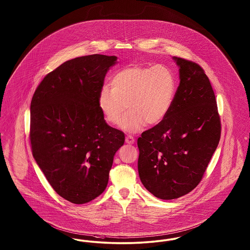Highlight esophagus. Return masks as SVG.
Here are the masks:
<instances>
[{
  "instance_id": "1",
  "label": "esophagus",
  "mask_w": 250,
  "mask_h": 250,
  "mask_svg": "<svg viewBox=\"0 0 250 250\" xmlns=\"http://www.w3.org/2000/svg\"><path fill=\"white\" fill-rule=\"evenodd\" d=\"M125 142H126L127 144H134V143H135V139H134L133 137H131V136H127V137L125 138Z\"/></svg>"
}]
</instances>
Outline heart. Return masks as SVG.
Here are the masks:
<instances>
[{"label": "heart", "mask_w": 250, "mask_h": 250, "mask_svg": "<svg viewBox=\"0 0 250 250\" xmlns=\"http://www.w3.org/2000/svg\"><path fill=\"white\" fill-rule=\"evenodd\" d=\"M100 90L98 106L108 123L137 133L145 125L156 126L167 117L176 96V79L164 65H134L115 72Z\"/></svg>", "instance_id": "obj_1"}]
</instances>
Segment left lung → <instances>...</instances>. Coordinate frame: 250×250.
<instances>
[{"mask_svg":"<svg viewBox=\"0 0 250 250\" xmlns=\"http://www.w3.org/2000/svg\"><path fill=\"white\" fill-rule=\"evenodd\" d=\"M180 85L167 117L138 140L140 179L157 198H179L199 183L220 139L217 101L198 64L173 57Z\"/></svg>","mask_w":250,"mask_h":250,"instance_id":"left-lung-1","label":"left lung"}]
</instances>
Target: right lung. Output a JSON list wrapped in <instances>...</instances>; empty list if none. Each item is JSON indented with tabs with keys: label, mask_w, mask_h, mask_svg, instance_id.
Returning a JSON list of instances; mask_svg holds the SVG:
<instances>
[{
	"label": "right lung",
	"mask_w": 250,
	"mask_h": 250,
	"mask_svg": "<svg viewBox=\"0 0 250 250\" xmlns=\"http://www.w3.org/2000/svg\"><path fill=\"white\" fill-rule=\"evenodd\" d=\"M117 57L90 55L48 73L30 103L32 155L53 189L85 204L107 187L125 134L110 127L98 106L105 76Z\"/></svg>",
	"instance_id": "right-lung-1"
}]
</instances>
